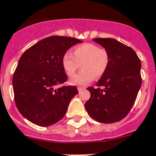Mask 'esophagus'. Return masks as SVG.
<instances>
[{
    "instance_id": "esophagus-1",
    "label": "esophagus",
    "mask_w": 156,
    "mask_h": 156,
    "mask_svg": "<svg viewBox=\"0 0 156 156\" xmlns=\"http://www.w3.org/2000/svg\"><path fill=\"white\" fill-rule=\"evenodd\" d=\"M84 89H85V87H82V86H78V92H82V90H84Z\"/></svg>"
}]
</instances>
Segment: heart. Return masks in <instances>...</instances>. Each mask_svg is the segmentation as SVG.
Returning <instances> with one entry per match:
<instances>
[{
	"instance_id": "obj_1",
	"label": "heart",
	"mask_w": 156,
	"mask_h": 156,
	"mask_svg": "<svg viewBox=\"0 0 156 156\" xmlns=\"http://www.w3.org/2000/svg\"><path fill=\"white\" fill-rule=\"evenodd\" d=\"M110 54L106 48L93 43H86L74 48L73 55L66 52L62 58V66L67 76H73L82 66V71L70 81L73 86H86L96 78H101L110 64Z\"/></svg>"
}]
</instances>
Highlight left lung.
Segmentation results:
<instances>
[{
    "mask_svg": "<svg viewBox=\"0 0 156 156\" xmlns=\"http://www.w3.org/2000/svg\"><path fill=\"white\" fill-rule=\"evenodd\" d=\"M110 54L108 70L96 84L87 88L90 98L88 114L99 122L113 123L126 117L141 86V63L134 50L112 38H94Z\"/></svg>",
    "mask_w": 156,
    "mask_h": 156,
    "instance_id": "left-lung-1",
    "label": "left lung"
}]
</instances>
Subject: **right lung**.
Instances as JSON below:
<instances>
[{
  "label": "right lung",
  "mask_w": 156,
  "mask_h": 156,
  "mask_svg": "<svg viewBox=\"0 0 156 156\" xmlns=\"http://www.w3.org/2000/svg\"><path fill=\"white\" fill-rule=\"evenodd\" d=\"M82 41L51 36L39 41L21 55L12 78L16 105L26 119L40 126L59 122L67 112L70 100L78 93L76 86H61L67 80L62 58Z\"/></svg>",
  "instance_id": "right-lung-1"
}]
</instances>
